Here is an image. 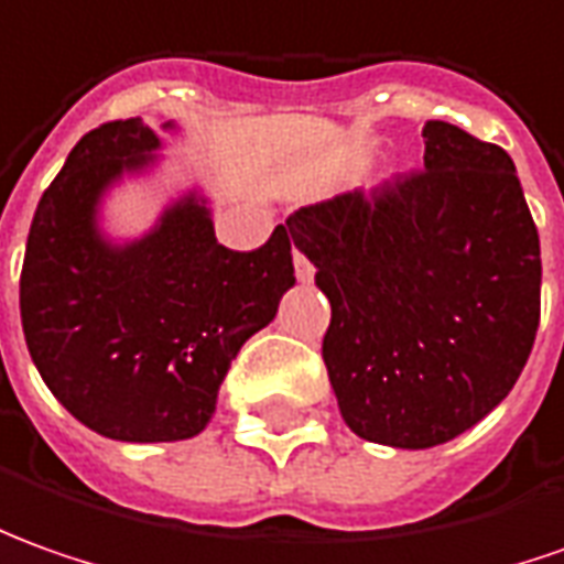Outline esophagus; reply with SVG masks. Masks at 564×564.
Wrapping results in <instances>:
<instances>
[{"label": "esophagus", "mask_w": 564, "mask_h": 564, "mask_svg": "<svg viewBox=\"0 0 564 564\" xmlns=\"http://www.w3.org/2000/svg\"><path fill=\"white\" fill-rule=\"evenodd\" d=\"M293 268H296V278L302 283H308L314 278V265L312 262H308V259H305V256H302V252H293Z\"/></svg>", "instance_id": "1"}]
</instances>
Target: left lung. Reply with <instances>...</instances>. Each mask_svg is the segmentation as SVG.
<instances>
[{
  "label": "left lung",
  "mask_w": 564,
  "mask_h": 564,
  "mask_svg": "<svg viewBox=\"0 0 564 564\" xmlns=\"http://www.w3.org/2000/svg\"><path fill=\"white\" fill-rule=\"evenodd\" d=\"M423 138L426 170L286 218L330 299L324 364L346 426L408 451L485 420L540 324V237L512 156L442 120Z\"/></svg>",
  "instance_id": "8db88e82"
}]
</instances>
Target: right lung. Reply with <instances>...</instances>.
I'll list each match as a JSON object with an SVG mask.
<instances>
[{"label":"right lung","instance_id":"1","mask_svg":"<svg viewBox=\"0 0 564 564\" xmlns=\"http://www.w3.org/2000/svg\"><path fill=\"white\" fill-rule=\"evenodd\" d=\"M156 148L160 135L138 117L79 138L36 206L21 271V324L40 377L113 442L203 432L240 346L296 283L290 225L259 250H228L197 194L166 206L144 237L110 243L98 203L126 172L148 170Z\"/></svg>","mask_w":564,"mask_h":564}]
</instances>
